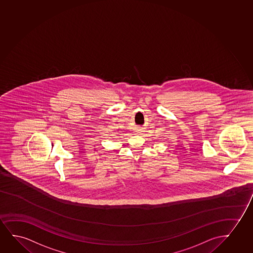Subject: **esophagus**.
<instances>
[{
	"label": "esophagus",
	"instance_id": "esophagus-1",
	"mask_svg": "<svg viewBox=\"0 0 253 253\" xmlns=\"http://www.w3.org/2000/svg\"><path fill=\"white\" fill-rule=\"evenodd\" d=\"M136 130H137V132H139V133H140V132H141V130H142V129H141V128H137Z\"/></svg>",
	"mask_w": 253,
	"mask_h": 253
}]
</instances>
